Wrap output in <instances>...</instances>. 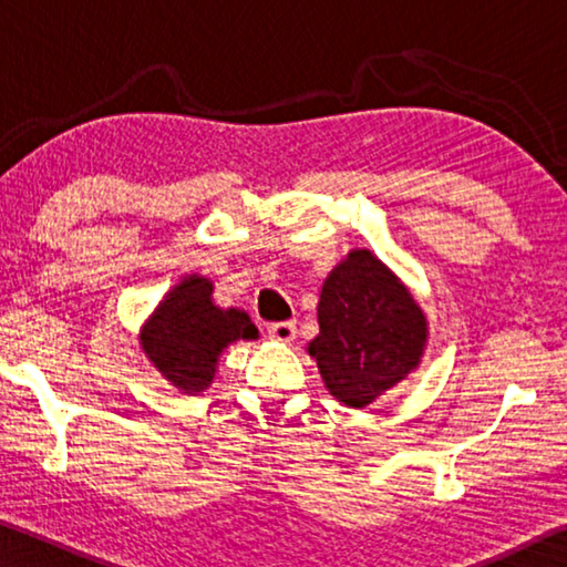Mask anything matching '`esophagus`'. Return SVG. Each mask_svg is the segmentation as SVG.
Listing matches in <instances>:
<instances>
[{
  "label": "esophagus",
  "mask_w": 567,
  "mask_h": 567,
  "mask_svg": "<svg viewBox=\"0 0 567 567\" xmlns=\"http://www.w3.org/2000/svg\"><path fill=\"white\" fill-rule=\"evenodd\" d=\"M267 334H270V340H277V342H292L297 328L295 322H272L270 328H267Z\"/></svg>",
  "instance_id": "obj_1"
}]
</instances>
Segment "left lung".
I'll use <instances>...</instances> for the list:
<instances>
[{
  "mask_svg": "<svg viewBox=\"0 0 567 567\" xmlns=\"http://www.w3.org/2000/svg\"><path fill=\"white\" fill-rule=\"evenodd\" d=\"M318 322L307 352L330 395L354 410L405 380L425 352V312L370 249H352L324 277Z\"/></svg>",
  "mask_w": 567,
  "mask_h": 567,
  "instance_id": "8db88e82",
  "label": "left lung"
}]
</instances>
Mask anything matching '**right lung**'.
Here are the masks:
<instances>
[{"mask_svg": "<svg viewBox=\"0 0 567 567\" xmlns=\"http://www.w3.org/2000/svg\"><path fill=\"white\" fill-rule=\"evenodd\" d=\"M213 290V280L203 275L182 277L140 332L150 362L185 395L213 385L217 360L227 344L257 340L260 334L245 310L217 307Z\"/></svg>", "mask_w": 567, "mask_h": 567, "instance_id": "1", "label": "right lung"}]
</instances>
